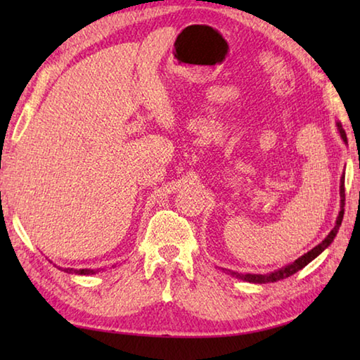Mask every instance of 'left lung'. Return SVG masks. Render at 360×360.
<instances>
[{"instance_id":"1","label":"left lung","mask_w":360,"mask_h":360,"mask_svg":"<svg viewBox=\"0 0 360 360\" xmlns=\"http://www.w3.org/2000/svg\"><path fill=\"white\" fill-rule=\"evenodd\" d=\"M337 129L341 139H343L345 144H348V138H346V133L343 130V127H341L340 122H337ZM340 212L337 216V222H335V227L330 230V233H328L324 240H322L318 246H314L311 251H308L307 254H303L302 257H298L297 260L290 262V264L284 265L281 268H278L275 271H270V273H238V271H233V270H229V268H222V270L227 273V275L233 276V278H238L243 279V281H248V283H254V284H266V283H276V281H281V279H285L294 275L298 270H302V268L307 266L309 262L314 260L316 257L321 252H324L326 249L332 245V241L335 236H337L338 230H340V225L341 221H343V214H345V173L341 174V179H340Z\"/></svg>"}]
</instances>
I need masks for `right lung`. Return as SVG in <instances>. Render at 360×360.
<instances>
[{
  "mask_svg": "<svg viewBox=\"0 0 360 360\" xmlns=\"http://www.w3.org/2000/svg\"><path fill=\"white\" fill-rule=\"evenodd\" d=\"M60 270H62V266H58ZM62 271L65 273H75V275H84V276H89V275H95V273H98V270H92V268H81V270H75V268H63Z\"/></svg>",
  "mask_w": 360,
  "mask_h": 360,
  "instance_id": "add662e5",
  "label": "right lung"
}]
</instances>
